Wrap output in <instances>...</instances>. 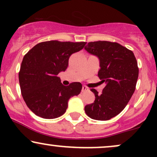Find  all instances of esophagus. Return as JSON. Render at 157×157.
I'll return each instance as SVG.
<instances>
[{
    "instance_id": "esophagus-1",
    "label": "esophagus",
    "mask_w": 157,
    "mask_h": 157,
    "mask_svg": "<svg viewBox=\"0 0 157 157\" xmlns=\"http://www.w3.org/2000/svg\"><path fill=\"white\" fill-rule=\"evenodd\" d=\"M89 91V88H87V87H86V86H82V92H86V91Z\"/></svg>"
}]
</instances>
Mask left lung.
<instances>
[{
    "instance_id": "8db88e82",
    "label": "left lung",
    "mask_w": 157,
    "mask_h": 157,
    "mask_svg": "<svg viewBox=\"0 0 157 157\" xmlns=\"http://www.w3.org/2000/svg\"><path fill=\"white\" fill-rule=\"evenodd\" d=\"M84 48L98 57V77L105 84L101 94L91 89L95 100L85 106V111L93 120H109L125 109L134 92L139 75L136 57L127 48L109 41L90 42Z\"/></svg>"
}]
</instances>
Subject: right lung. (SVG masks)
Returning a JSON list of instances; mask_svg holds the SVG:
<instances>
[{"instance_id":"right-lung-1","label":"right lung","mask_w":157,"mask_h":157,"mask_svg":"<svg viewBox=\"0 0 157 157\" xmlns=\"http://www.w3.org/2000/svg\"><path fill=\"white\" fill-rule=\"evenodd\" d=\"M86 43L46 41L34 46L23 57L19 72L21 94L26 105L37 116L55 119L62 116L71 97L80 93L82 84L63 86L57 75L68 67L72 54Z\"/></svg>"}]
</instances>
